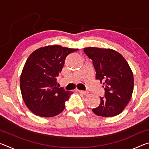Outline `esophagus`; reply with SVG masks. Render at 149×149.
<instances>
[{
	"label": "esophagus",
	"instance_id": "esophagus-1",
	"mask_svg": "<svg viewBox=\"0 0 149 149\" xmlns=\"http://www.w3.org/2000/svg\"><path fill=\"white\" fill-rule=\"evenodd\" d=\"M78 92L80 93H82V94H84V95H87L89 92L87 91H81V90H78Z\"/></svg>",
	"mask_w": 149,
	"mask_h": 149
}]
</instances>
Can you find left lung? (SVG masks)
<instances>
[{
  "label": "left lung",
  "instance_id": "1",
  "mask_svg": "<svg viewBox=\"0 0 149 149\" xmlns=\"http://www.w3.org/2000/svg\"><path fill=\"white\" fill-rule=\"evenodd\" d=\"M84 50L93 60L96 79L103 83L105 90L99 106L92 111L102 117L120 114L129 103L133 91L134 79L129 64L122 54L111 49L87 47Z\"/></svg>",
  "mask_w": 149,
  "mask_h": 149
}]
</instances>
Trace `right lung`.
Here are the masks:
<instances>
[{"label": "right lung", "instance_id": "obj_1", "mask_svg": "<svg viewBox=\"0 0 149 149\" xmlns=\"http://www.w3.org/2000/svg\"><path fill=\"white\" fill-rule=\"evenodd\" d=\"M78 49L49 45L29 55L20 76L22 98L29 110L41 117H53L64 110L72 91L56 87L68 55Z\"/></svg>", "mask_w": 149, "mask_h": 149}]
</instances>
